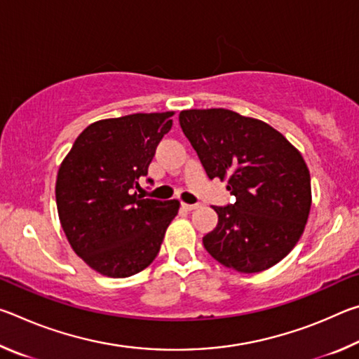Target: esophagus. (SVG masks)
I'll list each match as a JSON object with an SVG mask.
<instances>
[{"label": "esophagus", "instance_id": "1", "mask_svg": "<svg viewBox=\"0 0 359 359\" xmlns=\"http://www.w3.org/2000/svg\"><path fill=\"white\" fill-rule=\"evenodd\" d=\"M182 208H184L185 210H194L199 208V204H187V203H182Z\"/></svg>", "mask_w": 359, "mask_h": 359}]
</instances>
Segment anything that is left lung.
<instances>
[{
	"label": "left lung",
	"mask_w": 359,
	"mask_h": 359,
	"mask_svg": "<svg viewBox=\"0 0 359 359\" xmlns=\"http://www.w3.org/2000/svg\"><path fill=\"white\" fill-rule=\"evenodd\" d=\"M179 121L209 179L226 180L236 196L214 208L218 223L203 238L205 250L244 274L277 264L311 214V172L301 151L271 125L229 109H190Z\"/></svg>",
	"instance_id": "obj_1"
}]
</instances>
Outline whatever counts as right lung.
Segmentation results:
<instances>
[{"instance_id": "right-lung-1", "label": "right lung", "mask_w": 359, "mask_h": 359, "mask_svg": "<svg viewBox=\"0 0 359 359\" xmlns=\"http://www.w3.org/2000/svg\"><path fill=\"white\" fill-rule=\"evenodd\" d=\"M169 112L131 114L88 125L58 169L55 198L69 245L102 276L144 271L160 252L180 203L144 199L135 190L171 130Z\"/></svg>"}]
</instances>
